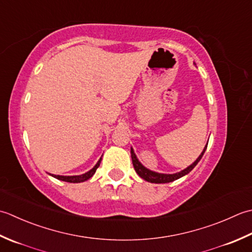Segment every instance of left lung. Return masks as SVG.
<instances>
[{
  "label": "left lung",
  "instance_id": "obj_1",
  "mask_svg": "<svg viewBox=\"0 0 252 252\" xmlns=\"http://www.w3.org/2000/svg\"><path fill=\"white\" fill-rule=\"evenodd\" d=\"M207 147H208V143L207 146L204 147L203 151L201 152V155L199 156V158H197L196 161H194L191 165H189L187 168L183 169V171L178 172V173H175V174H161V173H157V172H153V171H150V169H148L147 167H145L142 165V164L138 161V158L135 155V152H133L132 148L130 149V153H131V160H132V165H133V168H135L136 173L139 175L141 178L145 179V181L147 182H150V183H155V184H165V183H171V182H174L176 181V179L181 178L185 175H187V174L191 171V169L197 165L198 162L201 160L202 156L204 155L205 150H207Z\"/></svg>",
  "mask_w": 252,
  "mask_h": 252
}]
</instances>
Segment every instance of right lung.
I'll return each instance as SVG.
<instances>
[{
	"label": "right lung",
	"instance_id": "obj_1",
	"mask_svg": "<svg viewBox=\"0 0 252 252\" xmlns=\"http://www.w3.org/2000/svg\"><path fill=\"white\" fill-rule=\"evenodd\" d=\"M101 160H102V158H100L99 161H97V163L95 164L94 168L90 169L89 172H87V173L83 174V175H76V176H61V175H53V174H50V175H52V176L55 177L56 179H60V181H63V182H67V183H83V182L88 181V179H89L90 177L94 176V174L95 173L96 168L100 166Z\"/></svg>",
	"mask_w": 252,
	"mask_h": 252
}]
</instances>
